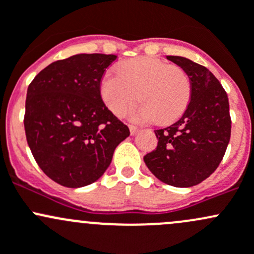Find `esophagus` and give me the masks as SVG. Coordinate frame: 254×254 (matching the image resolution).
<instances>
[{
	"mask_svg": "<svg viewBox=\"0 0 254 254\" xmlns=\"http://www.w3.org/2000/svg\"><path fill=\"white\" fill-rule=\"evenodd\" d=\"M129 132H130V135H134L135 133L138 132V127L133 126V125H129Z\"/></svg>",
	"mask_w": 254,
	"mask_h": 254,
	"instance_id": "34e87169",
	"label": "esophagus"
}]
</instances>
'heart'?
Returning <instances> with one entry per match:
<instances>
[{
  "instance_id": "heart-1",
  "label": "heart",
  "mask_w": 254,
  "mask_h": 254,
  "mask_svg": "<svg viewBox=\"0 0 254 254\" xmlns=\"http://www.w3.org/2000/svg\"><path fill=\"white\" fill-rule=\"evenodd\" d=\"M99 93L104 105L115 116H122L135 101L137 120L170 124L181 116L190 99V82L181 67L151 57H137L116 67V74L106 73Z\"/></svg>"
}]
</instances>
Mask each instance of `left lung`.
<instances>
[{"label": "left lung", "instance_id": "obj_1", "mask_svg": "<svg viewBox=\"0 0 254 254\" xmlns=\"http://www.w3.org/2000/svg\"><path fill=\"white\" fill-rule=\"evenodd\" d=\"M187 73L190 101L171 126L156 129L158 146L146 154L151 174L174 187H192L208 179L223 160L231 135L229 99L215 75L181 56H166Z\"/></svg>", "mask_w": 254, "mask_h": 254}]
</instances>
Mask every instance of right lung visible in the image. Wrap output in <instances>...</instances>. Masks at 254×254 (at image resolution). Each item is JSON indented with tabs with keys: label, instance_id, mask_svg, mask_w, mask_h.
<instances>
[{
	"label": "right lung",
	"instance_id": "add662e5",
	"mask_svg": "<svg viewBox=\"0 0 254 254\" xmlns=\"http://www.w3.org/2000/svg\"><path fill=\"white\" fill-rule=\"evenodd\" d=\"M116 55L52 62L27 91L24 128L34 159L52 181L84 187L103 176L129 129L104 105L100 80Z\"/></svg>",
	"mask_w": 254,
	"mask_h": 254
}]
</instances>
